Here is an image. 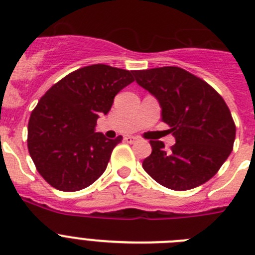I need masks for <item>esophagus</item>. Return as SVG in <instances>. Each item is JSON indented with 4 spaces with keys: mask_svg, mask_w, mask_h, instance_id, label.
<instances>
[{
    "mask_svg": "<svg viewBox=\"0 0 255 255\" xmlns=\"http://www.w3.org/2000/svg\"><path fill=\"white\" fill-rule=\"evenodd\" d=\"M124 140H125L126 143L132 144V143H135V141L138 140V138H136V136H132V135H128V136H125V138H124Z\"/></svg>",
    "mask_w": 255,
    "mask_h": 255,
    "instance_id": "obj_1",
    "label": "esophagus"
}]
</instances>
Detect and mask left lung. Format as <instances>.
Masks as SVG:
<instances>
[{
	"label": "left lung",
	"instance_id": "obj_1",
	"mask_svg": "<svg viewBox=\"0 0 255 255\" xmlns=\"http://www.w3.org/2000/svg\"><path fill=\"white\" fill-rule=\"evenodd\" d=\"M135 82L161 106L176 143L170 150L150 140L143 168L172 190L197 188L213 177L233 150L236 128L224 98L204 80L176 66L132 71Z\"/></svg>",
	"mask_w": 255,
	"mask_h": 255
}]
</instances>
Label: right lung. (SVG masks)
Listing matches in <instances>:
<instances>
[{
  "label": "right lung",
  "instance_id": "add662e5",
  "mask_svg": "<svg viewBox=\"0 0 255 255\" xmlns=\"http://www.w3.org/2000/svg\"><path fill=\"white\" fill-rule=\"evenodd\" d=\"M132 82V71L97 64L66 75L40 98L29 120L28 149L49 185L78 191L105 172L123 136L96 132L97 120Z\"/></svg>",
  "mask_w": 255,
  "mask_h": 255
}]
</instances>
